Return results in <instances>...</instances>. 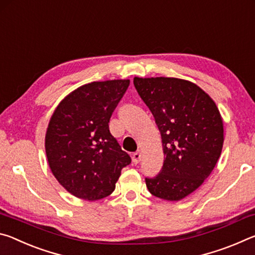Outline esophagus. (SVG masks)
<instances>
[{
    "label": "esophagus",
    "mask_w": 255,
    "mask_h": 255,
    "mask_svg": "<svg viewBox=\"0 0 255 255\" xmlns=\"http://www.w3.org/2000/svg\"><path fill=\"white\" fill-rule=\"evenodd\" d=\"M131 158H132V162L135 163V164L139 163L140 158H141V154H140L139 152H136V153H133V154L131 155Z\"/></svg>",
    "instance_id": "obj_1"
}]
</instances>
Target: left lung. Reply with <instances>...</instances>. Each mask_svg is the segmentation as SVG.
Returning <instances> with one entry per match:
<instances>
[{"label": "left lung", "instance_id": "left-lung-1", "mask_svg": "<svg viewBox=\"0 0 255 255\" xmlns=\"http://www.w3.org/2000/svg\"><path fill=\"white\" fill-rule=\"evenodd\" d=\"M138 94L161 132L164 163L146 187L153 196L179 201L200 187L222 154L224 125L215 101L192 82L133 77Z\"/></svg>", "mask_w": 255, "mask_h": 255}]
</instances>
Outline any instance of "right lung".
Listing matches in <instances>:
<instances>
[{"instance_id":"obj_1","label":"right lung","mask_w":255,"mask_h":255,"mask_svg":"<svg viewBox=\"0 0 255 255\" xmlns=\"http://www.w3.org/2000/svg\"><path fill=\"white\" fill-rule=\"evenodd\" d=\"M129 80L91 82L63 99L49 120L45 148L51 173L76 198L99 200L114 192L131 162L109 130L112 112Z\"/></svg>"}]
</instances>
